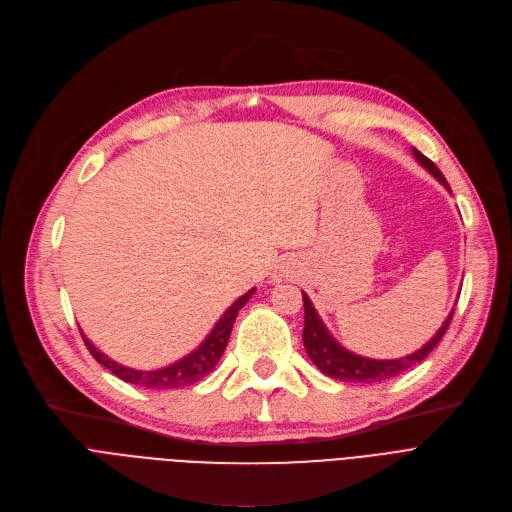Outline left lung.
I'll use <instances>...</instances> for the list:
<instances>
[{
  "label": "left lung",
  "mask_w": 512,
  "mask_h": 512,
  "mask_svg": "<svg viewBox=\"0 0 512 512\" xmlns=\"http://www.w3.org/2000/svg\"><path fill=\"white\" fill-rule=\"evenodd\" d=\"M413 157L450 192V186L444 179V175L426 155H422L417 148H413ZM302 295H304V312H306V320H304L306 351L314 362V366L322 374H326L330 378H337V380H345V382H382V380H388V378L407 372L409 368H413L419 362H424L426 355H430V351L444 337L446 328L450 324V318H453V312H450L448 318L444 320V324L438 328V333L422 349H417L411 355H405L399 359H370V357H362V355L351 353L345 347H341L335 341V337L328 333V328L324 326L322 318L318 316L316 308L312 306L310 297L304 291H302Z\"/></svg>",
  "instance_id": "1"
}]
</instances>
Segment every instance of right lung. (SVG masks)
I'll return each instance as SVG.
<instances>
[{
	"label": "right lung",
	"instance_id": "obj_1",
	"mask_svg": "<svg viewBox=\"0 0 512 512\" xmlns=\"http://www.w3.org/2000/svg\"><path fill=\"white\" fill-rule=\"evenodd\" d=\"M254 291L256 289H250L248 293L235 299V302L227 308V312L219 318L215 328L210 330L208 337L198 345V349H194L190 355H186L182 359H177V362H173L171 366H165L159 370L144 372V370L126 368L122 364L113 362V359L107 357L105 353H101L84 335H82V339H84V345L90 351V355H93L101 366H105L111 374H115L117 378H122L130 384L144 386V388H179V386L196 384L206 374L213 372L215 366L219 364V359L227 347L237 312L248 304V299L254 295Z\"/></svg>",
	"mask_w": 512,
	"mask_h": 512
}]
</instances>
